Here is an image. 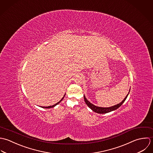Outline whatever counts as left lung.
Instances as JSON below:
<instances>
[{
	"instance_id": "left-lung-1",
	"label": "left lung",
	"mask_w": 153,
	"mask_h": 153,
	"mask_svg": "<svg viewBox=\"0 0 153 153\" xmlns=\"http://www.w3.org/2000/svg\"><path fill=\"white\" fill-rule=\"evenodd\" d=\"M128 95V94H127V96L124 98V99L122 100L120 103H118L117 105H115V106H111V107H109V108H101V107H98V106H94V105L92 104L90 102H89L87 100V99L86 98L85 95H84V99H85V101L86 105L89 106V108H90L92 109L93 111H94L96 113H98V114H106V113L110 112L111 111H113L114 110H116L117 109L120 108L122 105V103L125 102V100H126Z\"/></svg>"
}]
</instances>
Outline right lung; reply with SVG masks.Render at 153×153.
Returning a JSON list of instances; mask_svg holds the SVG:
<instances>
[{"label":"right lung","instance_id":"1","mask_svg":"<svg viewBox=\"0 0 153 153\" xmlns=\"http://www.w3.org/2000/svg\"><path fill=\"white\" fill-rule=\"evenodd\" d=\"M64 96H65V95H64ZM64 96H63V97H62V99H61V100H60V101H59V102H58V103H56V104H55V105H53V106H45V107H42V108H53V107H54V106H56V105H58V104H59V103H60V102H61V100H62V99H63V98H64Z\"/></svg>","mask_w":153,"mask_h":153}]
</instances>
